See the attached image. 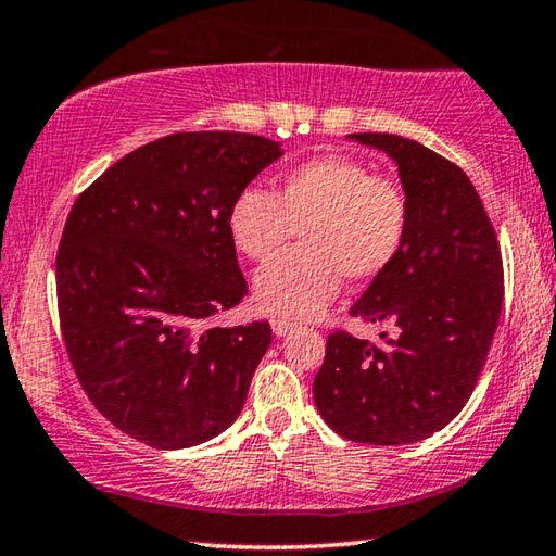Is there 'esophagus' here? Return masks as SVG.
Here are the masks:
<instances>
[{"label":"esophagus","instance_id":"obj_1","mask_svg":"<svg viewBox=\"0 0 556 556\" xmlns=\"http://www.w3.org/2000/svg\"><path fill=\"white\" fill-rule=\"evenodd\" d=\"M294 327H296L294 319H287V317H275V319H271V331H275L277 337L289 334V331H292Z\"/></svg>","mask_w":556,"mask_h":556}]
</instances>
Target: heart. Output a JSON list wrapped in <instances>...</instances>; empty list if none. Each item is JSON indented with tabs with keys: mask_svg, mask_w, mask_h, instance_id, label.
I'll use <instances>...</instances> for the list:
<instances>
[{
	"mask_svg": "<svg viewBox=\"0 0 556 556\" xmlns=\"http://www.w3.org/2000/svg\"><path fill=\"white\" fill-rule=\"evenodd\" d=\"M296 229L300 250L277 254L254 277L256 304L289 319L325 309L342 275L357 285L384 275L407 239L409 199L369 164L327 154L287 172L277 194L250 185L229 204V239L252 262L275 254Z\"/></svg>",
	"mask_w": 556,
	"mask_h": 556,
	"instance_id": "obj_1",
	"label": "heart"
}]
</instances>
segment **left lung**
Instances as JSON below:
<instances>
[{
    "instance_id": "8db88e82",
    "label": "left lung",
    "mask_w": 556,
    "mask_h": 556,
    "mask_svg": "<svg viewBox=\"0 0 556 556\" xmlns=\"http://www.w3.org/2000/svg\"><path fill=\"white\" fill-rule=\"evenodd\" d=\"M352 139L392 156L409 199L400 256L350 309L396 334L375 344L331 331L314 402L350 442L409 444L450 425L475 392L502 314V250L457 164L396 135Z\"/></svg>"
}]
</instances>
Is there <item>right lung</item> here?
I'll use <instances>...</instances> for the list:
<instances>
[{"label":"right lung","mask_w":556,"mask_h":556,"mask_svg":"<svg viewBox=\"0 0 556 556\" xmlns=\"http://www.w3.org/2000/svg\"><path fill=\"white\" fill-rule=\"evenodd\" d=\"M279 156L244 131H177L74 202L56 252L62 339L89 402L124 434L185 450L242 412L271 327L206 321L247 294L229 204Z\"/></svg>","instance_id":"right-lung-1"}]
</instances>
